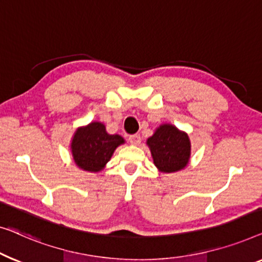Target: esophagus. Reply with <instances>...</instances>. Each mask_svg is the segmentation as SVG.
<instances>
[{"instance_id": "obj_1", "label": "esophagus", "mask_w": 262, "mask_h": 262, "mask_svg": "<svg viewBox=\"0 0 262 262\" xmlns=\"http://www.w3.org/2000/svg\"><path fill=\"white\" fill-rule=\"evenodd\" d=\"M128 141H129L132 145H139L141 142V138H140L139 134H133L128 138Z\"/></svg>"}]
</instances>
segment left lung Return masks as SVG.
<instances>
[{
    "mask_svg": "<svg viewBox=\"0 0 262 262\" xmlns=\"http://www.w3.org/2000/svg\"><path fill=\"white\" fill-rule=\"evenodd\" d=\"M156 166L161 172H177L187 165L190 158V140L171 124L158 128L147 140Z\"/></svg>",
    "mask_w": 262,
    "mask_h": 262,
    "instance_id": "8db88e82",
    "label": "left lung"
}]
</instances>
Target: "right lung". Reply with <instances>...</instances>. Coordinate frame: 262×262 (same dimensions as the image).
I'll return each mask as SVG.
<instances>
[{"label": "right lung", "instance_id": "1", "mask_svg": "<svg viewBox=\"0 0 262 262\" xmlns=\"http://www.w3.org/2000/svg\"><path fill=\"white\" fill-rule=\"evenodd\" d=\"M122 136L110 135L99 122H93L76 132L72 140V156L80 168L98 172L112 158L116 147L123 143Z\"/></svg>", "mask_w": 262, "mask_h": 262}]
</instances>
